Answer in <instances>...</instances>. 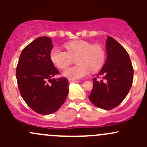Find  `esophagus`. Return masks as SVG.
<instances>
[{"label": "esophagus", "mask_w": 147, "mask_h": 147, "mask_svg": "<svg viewBox=\"0 0 147 147\" xmlns=\"http://www.w3.org/2000/svg\"><path fill=\"white\" fill-rule=\"evenodd\" d=\"M78 81L77 80H69V83H75V82H78Z\"/></svg>", "instance_id": "34e87169"}]
</instances>
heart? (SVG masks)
<instances>
[{"label": "heart", "mask_w": 147, "mask_h": 147, "mask_svg": "<svg viewBox=\"0 0 147 147\" xmlns=\"http://www.w3.org/2000/svg\"><path fill=\"white\" fill-rule=\"evenodd\" d=\"M67 52L57 47L50 51V60L60 69H65L72 64L76 59L77 65L67 68L63 76L69 80H76L87 76L90 72H95L103 66L105 53L99 45H92L90 42L78 40L65 44Z\"/></svg>", "instance_id": "obj_1"}]
</instances>
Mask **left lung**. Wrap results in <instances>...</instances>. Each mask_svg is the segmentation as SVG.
<instances>
[{"mask_svg":"<svg viewBox=\"0 0 147 147\" xmlns=\"http://www.w3.org/2000/svg\"><path fill=\"white\" fill-rule=\"evenodd\" d=\"M107 59L98 75L104 80L93 79L90 102L100 109L115 108L125 99L133 82L134 69L129 54L116 40L108 36Z\"/></svg>","mask_w":147,"mask_h":147,"instance_id":"left-lung-1","label":"left lung"}]
</instances>
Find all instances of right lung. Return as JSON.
Masks as SVG:
<instances>
[{
  "mask_svg": "<svg viewBox=\"0 0 147 147\" xmlns=\"http://www.w3.org/2000/svg\"><path fill=\"white\" fill-rule=\"evenodd\" d=\"M53 45L49 37L36 38L25 47L16 68L18 86L28 106L40 115H50L60 109L69 92L65 78L51 79L59 71L50 60ZM51 83L48 84L47 80Z\"/></svg>",
  "mask_w": 147,
  "mask_h": 147,
  "instance_id": "obj_1",
  "label": "right lung"
}]
</instances>
